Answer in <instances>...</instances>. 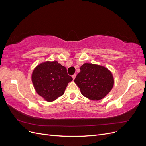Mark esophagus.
Segmentation results:
<instances>
[{"instance_id": "esophagus-1", "label": "esophagus", "mask_w": 146, "mask_h": 146, "mask_svg": "<svg viewBox=\"0 0 146 146\" xmlns=\"http://www.w3.org/2000/svg\"><path fill=\"white\" fill-rule=\"evenodd\" d=\"M76 74H74V75H72V78H73V80H74L75 78H76Z\"/></svg>"}]
</instances>
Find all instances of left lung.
Returning <instances> with one entry per match:
<instances>
[{
	"instance_id": "obj_1",
	"label": "left lung",
	"mask_w": 146,
	"mask_h": 146,
	"mask_svg": "<svg viewBox=\"0 0 146 146\" xmlns=\"http://www.w3.org/2000/svg\"><path fill=\"white\" fill-rule=\"evenodd\" d=\"M74 82L83 96L90 100H99L111 90L114 81L111 71L104 66L84 63Z\"/></svg>"
}]
</instances>
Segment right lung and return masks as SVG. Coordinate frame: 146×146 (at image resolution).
<instances>
[{
	"label": "right lung",
	"instance_id": "add662e5",
	"mask_svg": "<svg viewBox=\"0 0 146 146\" xmlns=\"http://www.w3.org/2000/svg\"><path fill=\"white\" fill-rule=\"evenodd\" d=\"M32 80L37 93L46 101L52 102L64 94L72 78L58 61H46L34 69Z\"/></svg>",
	"mask_w": 146,
	"mask_h": 146
}]
</instances>
